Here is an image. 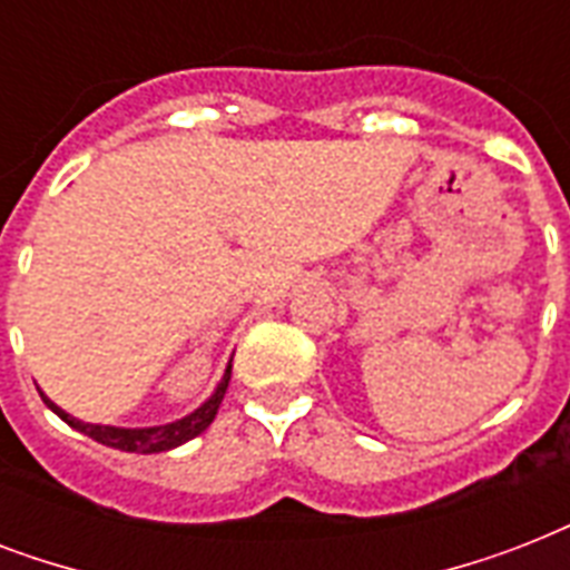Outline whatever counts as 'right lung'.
<instances>
[{
	"label": "right lung",
	"mask_w": 570,
	"mask_h": 570,
	"mask_svg": "<svg viewBox=\"0 0 570 570\" xmlns=\"http://www.w3.org/2000/svg\"><path fill=\"white\" fill-rule=\"evenodd\" d=\"M230 366L233 364H227L222 381L215 384L213 396L206 399L204 405L195 407L191 414L180 416V420H174V423L145 425V429H124V425L85 423V420H79V416L67 414L65 407H58L56 402H52L47 393H43V390H40V399H43L49 411L61 416V420H65L70 429L88 434V438H94V441L102 443V446H115V450H120V452H145V455H150V452L174 450V446H180V443L191 441V438H197V434L209 429V423H213L215 414H218V405H222L224 393H227V384H230Z\"/></svg>",
	"instance_id": "right-lung-1"
}]
</instances>
